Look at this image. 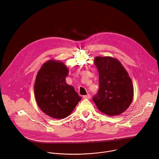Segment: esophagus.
<instances>
[{
    "mask_svg": "<svg viewBox=\"0 0 159 159\" xmlns=\"http://www.w3.org/2000/svg\"><path fill=\"white\" fill-rule=\"evenodd\" d=\"M84 99H89L90 98V94H87V95H85L83 96Z\"/></svg>",
    "mask_w": 159,
    "mask_h": 159,
    "instance_id": "obj_1",
    "label": "esophagus"
}]
</instances>
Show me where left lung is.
I'll return each mask as SVG.
<instances>
[{
  "label": "left lung",
  "instance_id": "obj_1",
  "mask_svg": "<svg viewBox=\"0 0 159 159\" xmlns=\"http://www.w3.org/2000/svg\"><path fill=\"white\" fill-rule=\"evenodd\" d=\"M99 89L93 100L104 114L120 115L130 106L133 98L131 78L121 63L111 57H96Z\"/></svg>",
  "mask_w": 159,
  "mask_h": 159
}]
</instances>
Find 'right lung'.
<instances>
[{
	"mask_svg": "<svg viewBox=\"0 0 159 159\" xmlns=\"http://www.w3.org/2000/svg\"><path fill=\"white\" fill-rule=\"evenodd\" d=\"M69 72L64 63L50 60L43 63L37 74L35 99L40 109L51 118H66L82 99L74 87L66 82Z\"/></svg>",
	"mask_w": 159,
	"mask_h": 159,
	"instance_id": "obj_1",
	"label": "right lung"
}]
</instances>
